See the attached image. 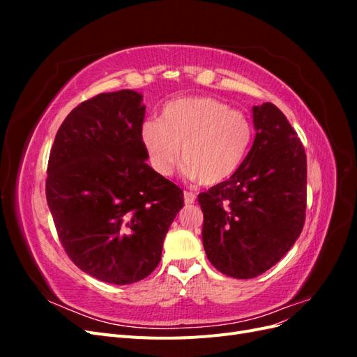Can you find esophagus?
I'll return each mask as SVG.
<instances>
[{
    "mask_svg": "<svg viewBox=\"0 0 357 357\" xmlns=\"http://www.w3.org/2000/svg\"><path fill=\"white\" fill-rule=\"evenodd\" d=\"M195 199H197V195H195V193H192V192H185V204H186V205L193 204V202H195Z\"/></svg>",
    "mask_w": 357,
    "mask_h": 357,
    "instance_id": "obj_1",
    "label": "esophagus"
}]
</instances>
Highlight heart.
Returning <instances> with one entry per match:
<instances>
[{"label": "heart", "instance_id": "1", "mask_svg": "<svg viewBox=\"0 0 357 357\" xmlns=\"http://www.w3.org/2000/svg\"><path fill=\"white\" fill-rule=\"evenodd\" d=\"M142 143L150 165L168 177L180 159L185 174L214 186L240 169L253 138V125L244 113L211 96H190L168 102L160 121H146Z\"/></svg>", "mask_w": 357, "mask_h": 357}]
</instances>
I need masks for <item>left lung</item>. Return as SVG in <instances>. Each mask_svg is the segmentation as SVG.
<instances>
[{
	"label": "left lung",
	"mask_w": 357,
	"mask_h": 357,
	"mask_svg": "<svg viewBox=\"0 0 357 357\" xmlns=\"http://www.w3.org/2000/svg\"><path fill=\"white\" fill-rule=\"evenodd\" d=\"M253 123L255 142L240 169L198 195L205 255L234 278L274 266L305 222L307 156L298 134L271 102L253 107Z\"/></svg>",
	"instance_id": "1"
}]
</instances>
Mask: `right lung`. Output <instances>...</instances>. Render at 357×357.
<instances>
[{"label": "right lung", "instance_id": "1", "mask_svg": "<svg viewBox=\"0 0 357 357\" xmlns=\"http://www.w3.org/2000/svg\"><path fill=\"white\" fill-rule=\"evenodd\" d=\"M135 91L100 93L66 117L52 146L46 198L62 247L112 284L152 274L183 190L147 165L146 107Z\"/></svg>", "mask_w": 357, "mask_h": 357}]
</instances>
